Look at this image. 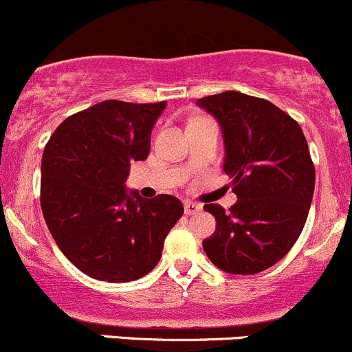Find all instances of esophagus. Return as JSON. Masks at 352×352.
Here are the masks:
<instances>
[{"label": "esophagus", "instance_id": "34e87169", "mask_svg": "<svg viewBox=\"0 0 352 352\" xmlns=\"http://www.w3.org/2000/svg\"><path fill=\"white\" fill-rule=\"evenodd\" d=\"M200 212H201L200 203L184 201V213H186V215H197V213H200Z\"/></svg>", "mask_w": 352, "mask_h": 352}]
</instances>
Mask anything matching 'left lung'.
<instances>
[{
	"label": "left lung",
	"mask_w": 352,
	"mask_h": 352,
	"mask_svg": "<svg viewBox=\"0 0 352 352\" xmlns=\"http://www.w3.org/2000/svg\"><path fill=\"white\" fill-rule=\"evenodd\" d=\"M219 122L223 171L237 201L230 212L205 205L217 220L203 251L219 270L256 274L293 248L309 217L315 168L300 125L283 110L239 91L197 100Z\"/></svg>",
	"instance_id": "obj_1"
}]
</instances>
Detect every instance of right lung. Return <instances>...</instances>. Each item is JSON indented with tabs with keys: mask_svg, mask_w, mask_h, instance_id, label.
Returning <instances> with one entry per match:
<instances>
[{
	"mask_svg": "<svg viewBox=\"0 0 352 352\" xmlns=\"http://www.w3.org/2000/svg\"><path fill=\"white\" fill-rule=\"evenodd\" d=\"M166 104L101 101L66 118L43 149V219L63 254L95 280L125 283L151 273L183 215L171 195L147 200L125 186L130 162L149 155Z\"/></svg>",
	"mask_w": 352,
	"mask_h": 352,
	"instance_id": "obj_1",
	"label": "right lung"
}]
</instances>
